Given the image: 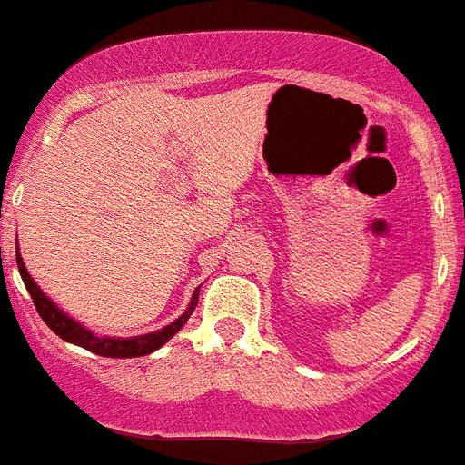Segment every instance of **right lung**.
<instances>
[{"mask_svg": "<svg viewBox=\"0 0 465 465\" xmlns=\"http://www.w3.org/2000/svg\"><path fill=\"white\" fill-rule=\"evenodd\" d=\"M16 263H18V273H21L23 282L28 287L30 297L35 302V309L37 313L42 316V321L49 325V328L61 337V340H66V342L75 344V347H83L92 354H99V356H106V359H135V356H147L152 351H156L159 347L171 340L180 328H185L187 318L192 316V311L197 306L199 302V287L192 292L190 304L187 309L183 311V316H178L173 323H168L166 328L154 330V332H147V335H135V337H104L97 335V332H92L90 328L75 321L73 316H68L66 311L59 309V306L54 304L52 299L47 294L42 292L40 285L30 278L28 268L23 263V256L21 252H16Z\"/></svg>", "mask_w": 465, "mask_h": 465, "instance_id": "add662e5", "label": "right lung"}]
</instances>
